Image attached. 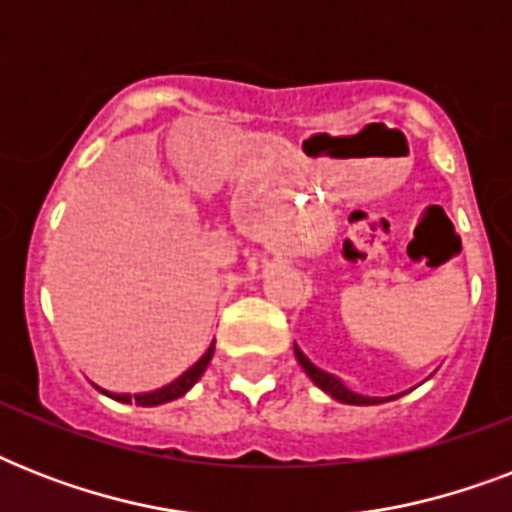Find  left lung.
Masks as SVG:
<instances>
[{
	"instance_id": "left-lung-1",
	"label": "left lung",
	"mask_w": 512,
	"mask_h": 512,
	"mask_svg": "<svg viewBox=\"0 0 512 512\" xmlns=\"http://www.w3.org/2000/svg\"><path fill=\"white\" fill-rule=\"evenodd\" d=\"M295 356L297 361H300V366H303V372L308 374L313 380V385H319L327 396H332L335 401H340V404H353V406H372V404H385V401H393V398L398 396H361V393H356V390H350L345 382L340 380V377H335V374H329L324 372L321 366H316L311 361V358L305 356L303 350L297 348V342H295Z\"/></svg>"
}]
</instances>
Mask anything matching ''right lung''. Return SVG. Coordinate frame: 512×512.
Returning <instances> with one entry per match:
<instances>
[{"instance_id": "1", "label": "right lung", "mask_w": 512, "mask_h": 512, "mask_svg": "<svg viewBox=\"0 0 512 512\" xmlns=\"http://www.w3.org/2000/svg\"><path fill=\"white\" fill-rule=\"evenodd\" d=\"M212 356H215V342H209V348L204 350V356L196 361L193 366H188L177 380H172L170 385H162V388L156 390H148V393H114V390H106L100 388V385H95V388L103 393V396L114 398V401H119V404H138V406H159V404H170V401H175V398L185 396L188 390L196 385V382L201 380V374L207 372L209 361H212Z\"/></svg>"}]
</instances>
